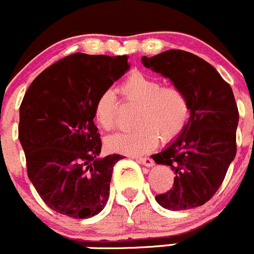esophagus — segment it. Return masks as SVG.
<instances>
[{"label":"esophagus","instance_id":"34e87169","mask_svg":"<svg viewBox=\"0 0 254 254\" xmlns=\"http://www.w3.org/2000/svg\"><path fill=\"white\" fill-rule=\"evenodd\" d=\"M136 160L139 162V164L145 165V166H147V167H151V166H153V165H155L153 160L150 159V157H137Z\"/></svg>","mask_w":254,"mask_h":254}]
</instances>
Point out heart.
Wrapping results in <instances>:
<instances>
[{"instance_id": "obj_1", "label": "heart", "mask_w": 254, "mask_h": 254, "mask_svg": "<svg viewBox=\"0 0 254 254\" xmlns=\"http://www.w3.org/2000/svg\"><path fill=\"white\" fill-rule=\"evenodd\" d=\"M127 103L134 104L133 125L129 132L116 133L108 137V150L123 155H142L157 146L159 139L170 142L178 138L189 122L190 101L186 93L175 85H162L157 78L132 71L120 87ZM117 98L112 89L101 93L94 107L95 120L104 129H112L116 125Z\"/></svg>"}]
</instances>
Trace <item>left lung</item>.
Here are the masks:
<instances>
[{"instance_id":"obj_1","label":"left lung","mask_w":254,"mask_h":254,"mask_svg":"<svg viewBox=\"0 0 254 254\" xmlns=\"http://www.w3.org/2000/svg\"><path fill=\"white\" fill-rule=\"evenodd\" d=\"M141 62L181 88L191 107L183 133L152 155L156 164L167 165L175 174L173 189L156 195V201L169 210L203 205L219 189L236 157L239 113L233 90L217 69L188 51L171 49Z\"/></svg>"}]
</instances>
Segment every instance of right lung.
<instances>
[{
	"instance_id": "1",
	"label": "right lung",
	"mask_w": 254,
	"mask_h": 254,
	"mask_svg": "<svg viewBox=\"0 0 254 254\" xmlns=\"http://www.w3.org/2000/svg\"><path fill=\"white\" fill-rule=\"evenodd\" d=\"M128 69L126 55L76 53L39 74L25 93L18 139L30 181L53 210L87 219L106 206L113 166L123 157L99 156L94 107Z\"/></svg>"
}]
</instances>
